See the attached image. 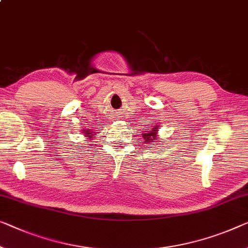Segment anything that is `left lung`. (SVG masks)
<instances>
[{"label": "left lung", "instance_id": "left-lung-1", "mask_svg": "<svg viewBox=\"0 0 248 248\" xmlns=\"http://www.w3.org/2000/svg\"><path fill=\"white\" fill-rule=\"evenodd\" d=\"M158 131H159V124H153V127H151L149 130H147L143 132L141 135L142 138L145 139V142L147 143H154V145H156L157 141H159V137H158Z\"/></svg>", "mask_w": 248, "mask_h": 248}]
</instances>
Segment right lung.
<instances>
[{
    "label": "right lung",
    "instance_id": "obj_1",
    "mask_svg": "<svg viewBox=\"0 0 248 248\" xmlns=\"http://www.w3.org/2000/svg\"><path fill=\"white\" fill-rule=\"evenodd\" d=\"M82 134L84 135V137H88V141H90L91 138H94V136H97V132L90 130V129H82Z\"/></svg>",
    "mask_w": 248,
    "mask_h": 248
}]
</instances>
